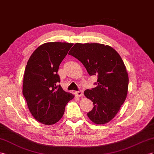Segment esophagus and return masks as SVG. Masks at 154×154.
Returning a JSON list of instances; mask_svg holds the SVG:
<instances>
[{
	"mask_svg": "<svg viewBox=\"0 0 154 154\" xmlns=\"http://www.w3.org/2000/svg\"><path fill=\"white\" fill-rule=\"evenodd\" d=\"M75 95H76L77 97H82V95H83V92H82V90L77 91H75Z\"/></svg>",
	"mask_w": 154,
	"mask_h": 154,
	"instance_id": "1",
	"label": "esophagus"
}]
</instances>
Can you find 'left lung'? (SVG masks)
I'll list each match as a JSON object with an SVG mask.
<instances>
[{
    "label": "left lung",
    "instance_id": "8db88e82",
    "mask_svg": "<svg viewBox=\"0 0 154 154\" xmlns=\"http://www.w3.org/2000/svg\"><path fill=\"white\" fill-rule=\"evenodd\" d=\"M84 65L90 76L97 75L95 88L85 91L94 106L87 113L97 125L110 121L126 98L128 75L118 53L108 45L99 43H76L69 51Z\"/></svg>",
    "mask_w": 154,
    "mask_h": 154
}]
</instances>
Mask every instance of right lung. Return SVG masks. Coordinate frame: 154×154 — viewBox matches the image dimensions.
<instances>
[{
	"label": "right lung",
	"instance_id": "1",
	"mask_svg": "<svg viewBox=\"0 0 154 154\" xmlns=\"http://www.w3.org/2000/svg\"><path fill=\"white\" fill-rule=\"evenodd\" d=\"M73 45L51 42L38 46L26 65L23 94L30 113L38 122L46 125L57 122L66 104L74 95L63 90L59 83V65Z\"/></svg>",
	"mask_w": 154,
	"mask_h": 154
}]
</instances>
